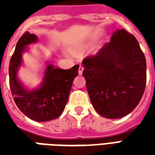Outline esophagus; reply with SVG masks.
I'll use <instances>...</instances> for the list:
<instances>
[{"mask_svg":"<svg viewBox=\"0 0 155 155\" xmlns=\"http://www.w3.org/2000/svg\"><path fill=\"white\" fill-rule=\"evenodd\" d=\"M83 71H84V68L82 66H79V68H78V75H82Z\"/></svg>","mask_w":155,"mask_h":155,"instance_id":"obj_1","label":"esophagus"}]
</instances>
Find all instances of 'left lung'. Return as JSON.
<instances>
[{"label":"left lung","instance_id":"obj_1","mask_svg":"<svg viewBox=\"0 0 155 155\" xmlns=\"http://www.w3.org/2000/svg\"><path fill=\"white\" fill-rule=\"evenodd\" d=\"M94 109L109 119L130 114L145 91L147 63L134 35L118 30L95 55L82 62Z\"/></svg>","mask_w":155,"mask_h":155}]
</instances>
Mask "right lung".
<instances>
[{"mask_svg": "<svg viewBox=\"0 0 155 155\" xmlns=\"http://www.w3.org/2000/svg\"><path fill=\"white\" fill-rule=\"evenodd\" d=\"M38 41L35 34L26 32L17 42L9 63V84L15 104L21 112L33 121L43 122L56 119L62 114L79 65L63 70L47 60L40 84L33 89L28 88L21 82L18 72L24 63V52L30 49L29 45Z\"/></svg>", "mask_w": 155, "mask_h": 155, "instance_id": "add662e5", "label": "right lung"}]
</instances>
